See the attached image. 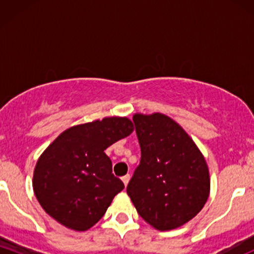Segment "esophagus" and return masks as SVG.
<instances>
[{
	"mask_svg": "<svg viewBox=\"0 0 254 254\" xmlns=\"http://www.w3.org/2000/svg\"><path fill=\"white\" fill-rule=\"evenodd\" d=\"M122 182L124 183L125 186H127V184H129V182H130V176H129V174H127V176L122 177Z\"/></svg>",
	"mask_w": 254,
	"mask_h": 254,
	"instance_id": "obj_1",
	"label": "esophagus"
}]
</instances>
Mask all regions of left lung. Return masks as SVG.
<instances>
[{
    "label": "left lung",
    "mask_w": 254,
    "mask_h": 254,
    "mask_svg": "<svg viewBox=\"0 0 254 254\" xmlns=\"http://www.w3.org/2000/svg\"><path fill=\"white\" fill-rule=\"evenodd\" d=\"M141 145V162L127 192L137 212L157 230L188 223L210 194L205 157L176 121L160 112L132 117Z\"/></svg>",
    "instance_id": "obj_1"
}]
</instances>
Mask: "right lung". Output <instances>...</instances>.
I'll use <instances>...</instances> for the list:
<instances>
[{
  "mask_svg": "<svg viewBox=\"0 0 254 254\" xmlns=\"http://www.w3.org/2000/svg\"><path fill=\"white\" fill-rule=\"evenodd\" d=\"M132 131L127 117H105L64 130L43 151L33 172L34 194L46 214L76 232L92 228L124 189L105 150Z\"/></svg>",
  "mask_w": 254,
  "mask_h": 254,
  "instance_id": "obj_1",
  "label": "right lung"
}]
</instances>
